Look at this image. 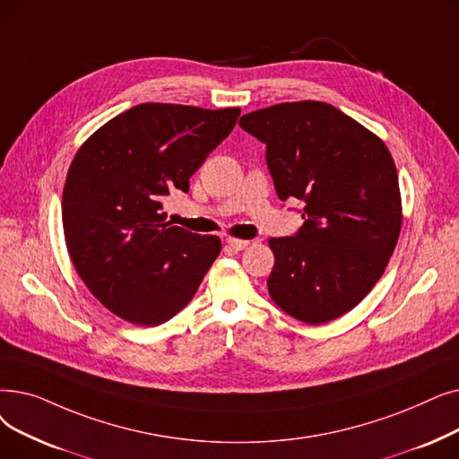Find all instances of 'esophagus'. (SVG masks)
<instances>
[{"mask_svg":"<svg viewBox=\"0 0 459 459\" xmlns=\"http://www.w3.org/2000/svg\"><path fill=\"white\" fill-rule=\"evenodd\" d=\"M227 246L232 247L234 251H244L249 246V242L247 240H238V238H227Z\"/></svg>","mask_w":459,"mask_h":459,"instance_id":"obj_1","label":"esophagus"}]
</instances>
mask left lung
<instances>
[{"label":"left lung","mask_w":459,"mask_h":459,"mask_svg":"<svg viewBox=\"0 0 459 459\" xmlns=\"http://www.w3.org/2000/svg\"><path fill=\"white\" fill-rule=\"evenodd\" d=\"M266 144L281 201H304L294 236L270 238L272 300L307 325L360 304L385 273L402 230V195L386 144L321 101L279 103L240 117Z\"/></svg>","instance_id":"obj_1"}]
</instances>
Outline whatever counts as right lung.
<instances>
[{
    "label": "right lung",
    "instance_id": "right-lung-1",
    "mask_svg": "<svg viewBox=\"0 0 459 459\" xmlns=\"http://www.w3.org/2000/svg\"><path fill=\"white\" fill-rule=\"evenodd\" d=\"M238 116L240 108L144 103L78 148L62 198L67 251L90 292L124 321H169L221 251L217 236L172 227L163 203L189 191V178Z\"/></svg>",
    "mask_w": 459,
    "mask_h": 459
}]
</instances>
